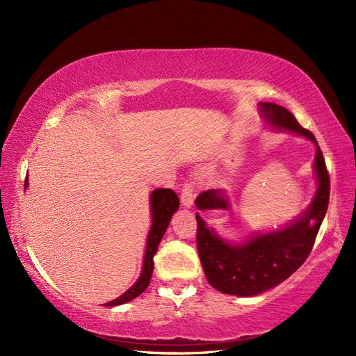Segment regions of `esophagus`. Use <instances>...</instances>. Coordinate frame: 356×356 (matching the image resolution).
I'll use <instances>...</instances> for the list:
<instances>
[{"label":"esophagus","mask_w":356,"mask_h":356,"mask_svg":"<svg viewBox=\"0 0 356 356\" xmlns=\"http://www.w3.org/2000/svg\"><path fill=\"white\" fill-rule=\"evenodd\" d=\"M179 199H181L182 207L191 208L193 200H195V193H193L191 182H186V184L182 186V188H181V197Z\"/></svg>","instance_id":"obj_1"}]
</instances>
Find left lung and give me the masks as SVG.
Segmentation results:
<instances>
[{
  "label": "left lung",
  "instance_id": "obj_1",
  "mask_svg": "<svg viewBox=\"0 0 356 356\" xmlns=\"http://www.w3.org/2000/svg\"><path fill=\"white\" fill-rule=\"evenodd\" d=\"M260 113L275 131L301 135L316 145L314 169L318 188L307 209L294 221L279 230L252 233L242 243L224 241L212 227H208L199 212L196 213L197 252L208 282L220 293L238 297L264 293L284 282L306 261L330 200V175L314 134L301 127L296 117L281 105L261 102ZM196 207L199 211H227L230 200L221 188L207 190L196 197Z\"/></svg>",
  "mask_w": 356,
  "mask_h": 356
}]
</instances>
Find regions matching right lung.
<instances>
[{
  "label": "right lung",
  "instance_id": "obj_1",
  "mask_svg": "<svg viewBox=\"0 0 356 356\" xmlns=\"http://www.w3.org/2000/svg\"><path fill=\"white\" fill-rule=\"evenodd\" d=\"M28 187V177L25 181V188ZM149 208H152V229L148 232V238H147V246H145V254H144V263H143V270L141 275H139L138 281L129 288L124 294L120 297H117L113 301H108L104 306H118V305H124L127 301L134 300L139 294H143L149 285V281H152V275H153V268H154V261L153 257L157 252L159 243L163 238V234L168 229V225L170 222L172 215L177 212L179 208V199L177 196V193L170 188H156L152 196H149Z\"/></svg>",
  "mask_w": 356,
  "mask_h": 356
}]
</instances>
